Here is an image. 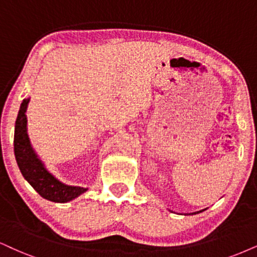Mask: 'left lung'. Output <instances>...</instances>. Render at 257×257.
<instances>
[{"mask_svg": "<svg viewBox=\"0 0 257 257\" xmlns=\"http://www.w3.org/2000/svg\"><path fill=\"white\" fill-rule=\"evenodd\" d=\"M198 213H199V212H198Z\"/></svg>", "mask_w": 257, "mask_h": 257, "instance_id": "1", "label": "left lung"}]
</instances>
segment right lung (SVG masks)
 Masks as SVG:
<instances>
[{
  "label": "right lung",
  "instance_id": "1",
  "mask_svg": "<svg viewBox=\"0 0 257 257\" xmlns=\"http://www.w3.org/2000/svg\"><path fill=\"white\" fill-rule=\"evenodd\" d=\"M30 99L22 101L19 110L14 132V154L22 176L46 200L53 202H68L83 194L88 188L68 186L53 176L46 169L32 148L27 135L26 110Z\"/></svg>",
  "mask_w": 257,
  "mask_h": 257
}]
</instances>
